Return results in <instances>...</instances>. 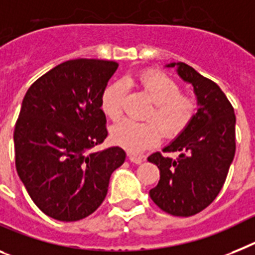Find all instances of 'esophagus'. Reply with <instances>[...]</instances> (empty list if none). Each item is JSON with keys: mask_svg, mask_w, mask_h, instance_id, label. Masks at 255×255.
<instances>
[{"mask_svg": "<svg viewBox=\"0 0 255 255\" xmlns=\"http://www.w3.org/2000/svg\"><path fill=\"white\" fill-rule=\"evenodd\" d=\"M128 158H129L131 162H133L136 164H140L144 162V158L140 157V155H136V154H128Z\"/></svg>", "mask_w": 255, "mask_h": 255, "instance_id": "esophagus-1", "label": "esophagus"}]
</instances>
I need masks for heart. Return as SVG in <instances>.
Masks as SVG:
<instances>
[{
	"mask_svg": "<svg viewBox=\"0 0 255 255\" xmlns=\"http://www.w3.org/2000/svg\"><path fill=\"white\" fill-rule=\"evenodd\" d=\"M127 80V84H131ZM138 85L153 102L147 118L159 124L168 137H174L187 128L196 113V104L190 97L181 95L180 87L172 79L159 72H144L137 79ZM126 85L115 81L102 92L101 109L108 118L117 121L122 115ZM162 131L154 122H133L124 119L111 128V140L118 146L131 153H140L157 145Z\"/></svg>",
	"mask_w": 255,
	"mask_h": 255,
	"instance_id": "1",
	"label": "heart"
}]
</instances>
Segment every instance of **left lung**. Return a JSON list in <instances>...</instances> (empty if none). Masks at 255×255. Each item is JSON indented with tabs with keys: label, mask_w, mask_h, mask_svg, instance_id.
<instances>
[{
	"label": "left lung",
	"mask_w": 255,
	"mask_h": 255,
	"mask_svg": "<svg viewBox=\"0 0 255 255\" xmlns=\"http://www.w3.org/2000/svg\"><path fill=\"white\" fill-rule=\"evenodd\" d=\"M177 75L193 87L198 110L187 128L163 151H177L172 159L160 153L149 162L159 168V181L149 194L159 209L175 217H192L219 194L232 163L236 117L222 89L183 62H172Z\"/></svg>",
	"instance_id": "1"
}]
</instances>
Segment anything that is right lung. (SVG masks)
<instances>
[{
    "label": "right lung",
    "mask_w": 255,
    "mask_h": 255,
    "mask_svg": "<svg viewBox=\"0 0 255 255\" xmlns=\"http://www.w3.org/2000/svg\"><path fill=\"white\" fill-rule=\"evenodd\" d=\"M117 62L72 59L38 78L25 93L15 124V166L29 197L61 222L84 219L108 194L122 147L93 151L108 137L102 92Z\"/></svg>",
    "instance_id": "add662e5"
}]
</instances>
